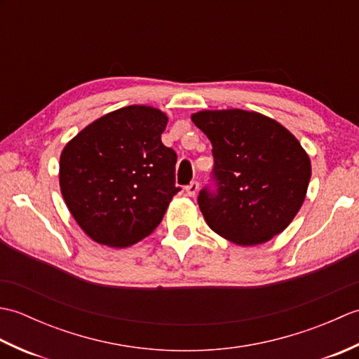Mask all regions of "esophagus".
<instances>
[{
	"label": "esophagus",
	"instance_id": "34e87169",
	"mask_svg": "<svg viewBox=\"0 0 359 359\" xmlns=\"http://www.w3.org/2000/svg\"><path fill=\"white\" fill-rule=\"evenodd\" d=\"M185 189H187V194L189 197H194L197 194V191H199V184H197V182H191V184H189Z\"/></svg>",
	"mask_w": 359,
	"mask_h": 359
}]
</instances>
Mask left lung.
Listing matches in <instances>:
<instances>
[{"label": "left lung", "mask_w": 359, "mask_h": 359, "mask_svg": "<svg viewBox=\"0 0 359 359\" xmlns=\"http://www.w3.org/2000/svg\"><path fill=\"white\" fill-rule=\"evenodd\" d=\"M193 123L208 137L217 193L199 194L212 231L236 245L269 242L294 219L306 199L311 163L279 121L255 111H199Z\"/></svg>", "instance_id": "obj_1"}]
</instances>
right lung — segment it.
Instances as JSON below:
<instances>
[{"instance_id":"obj_1","label":"right lung","mask_w":359,"mask_h":359,"mask_svg":"<svg viewBox=\"0 0 359 359\" xmlns=\"http://www.w3.org/2000/svg\"><path fill=\"white\" fill-rule=\"evenodd\" d=\"M166 114L131 104L94 120L60 156V189L75 222L112 248L134 245L156 230L175 187L174 149L162 143Z\"/></svg>"}]
</instances>
